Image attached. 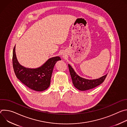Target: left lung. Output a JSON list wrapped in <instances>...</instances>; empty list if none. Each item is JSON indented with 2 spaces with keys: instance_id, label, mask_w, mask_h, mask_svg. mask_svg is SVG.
<instances>
[{
  "instance_id": "obj_1",
  "label": "left lung",
  "mask_w": 127,
  "mask_h": 127,
  "mask_svg": "<svg viewBox=\"0 0 127 127\" xmlns=\"http://www.w3.org/2000/svg\"><path fill=\"white\" fill-rule=\"evenodd\" d=\"M68 67L72 82H73L74 86L77 89L79 90H81V91L93 89L98 86L104 81L107 76V74H106L96 79H86L79 76L69 64H68Z\"/></svg>"
}]
</instances>
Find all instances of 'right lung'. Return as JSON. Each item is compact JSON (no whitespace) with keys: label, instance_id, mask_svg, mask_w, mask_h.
<instances>
[{"label":"right lung","instance_id":"obj_1","mask_svg":"<svg viewBox=\"0 0 127 127\" xmlns=\"http://www.w3.org/2000/svg\"><path fill=\"white\" fill-rule=\"evenodd\" d=\"M15 46L14 47L12 55V65L16 77L29 88L38 92H42L50 86L51 78L54 65L61 60L59 57L49 59L39 68H27L21 65L16 59Z\"/></svg>","mask_w":127,"mask_h":127}]
</instances>
